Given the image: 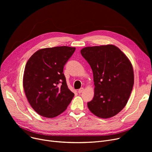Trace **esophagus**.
Segmentation results:
<instances>
[{"label": "esophagus", "mask_w": 152, "mask_h": 152, "mask_svg": "<svg viewBox=\"0 0 152 152\" xmlns=\"http://www.w3.org/2000/svg\"><path fill=\"white\" fill-rule=\"evenodd\" d=\"M83 91H84V88H83V87H82V88H81L80 89H79L77 92H78L79 94H81V93H82L83 92Z\"/></svg>", "instance_id": "obj_1"}]
</instances>
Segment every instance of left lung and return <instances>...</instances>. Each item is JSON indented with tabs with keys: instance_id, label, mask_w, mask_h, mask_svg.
I'll return each instance as SVG.
<instances>
[{
	"instance_id": "1",
	"label": "left lung",
	"mask_w": 152,
	"mask_h": 152,
	"mask_svg": "<svg viewBox=\"0 0 152 152\" xmlns=\"http://www.w3.org/2000/svg\"><path fill=\"white\" fill-rule=\"evenodd\" d=\"M81 53L93 72L94 96L87 103L89 109L99 118L115 116L126 106L132 90L131 63L113 45L87 47Z\"/></svg>"
}]
</instances>
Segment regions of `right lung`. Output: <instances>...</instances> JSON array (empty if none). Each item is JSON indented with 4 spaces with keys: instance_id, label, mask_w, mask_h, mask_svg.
Here are the masks:
<instances>
[{
    "instance_id": "obj_1",
    "label": "right lung",
    "mask_w": 152,
    "mask_h": 152,
    "mask_svg": "<svg viewBox=\"0 0 152 152\" xmlns=\"http://www.w3.org/2000/svg\"><path fill=\"white\" fill-rule=\"evenodd\" d=\"M76 50L68 46L45 48L29 58L23 75V88L29 104L45 118L62 113L74 97L63 71Z\"/></svg>"
}]
</instances>
